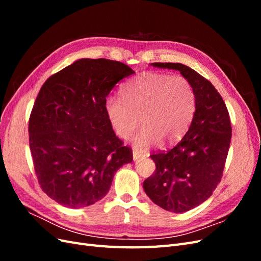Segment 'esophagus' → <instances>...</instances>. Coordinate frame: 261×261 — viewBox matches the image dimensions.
I'll list each match as a JSON object with an SVG mask.
<instances>
[{"label":"esophagus","instance_id":"obj_1","mask_svg":"<svg viewBox=\"0 0 261 261\" xmlns=\"http://www.w3.org/2000/svg\"><path fill=\"white\" fill-rule=\"evenodd\" d=\"M143 155H144V153L137 151V150H134V151H133V159H134V161H137L139 158H141Z\"/></svg>","mask_w":261,"mask_h":261}]
</instances>
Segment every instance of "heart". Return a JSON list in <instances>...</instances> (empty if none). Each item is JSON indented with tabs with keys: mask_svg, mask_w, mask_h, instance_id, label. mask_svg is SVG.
I'll return each instance as SVG.
<instances>
[{
	"mask_svg": "<svg viewBox=\"0 0 261 261\" xmlns=\"http://www.w3.org/2000/svg\"><path fill=\"white\" fill-rule=\"evenodd\" d=\"M123 99L109 96L105 109L112 129L118 137L134 134V148L146 150L161 140L172 144L178 140L192 123L197 97L193 84L186 77L145 72L124 86Z\"/></svg>",
	"mask_w": 261,
	"mask_h": 261,
	"instance_id": "obj_1",
	"label": "heart"
}]
</instances>
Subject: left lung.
I'll return each instance as SVG.
<instances>
[{
	"label": "left lung",
	"mask_w": 261,
	"mask_h": 261,
	"mask_svg": "<svg viewBox=\"0 0 261 261\" xmlns=\"http://www.w3.org/2000/svg\"><path fill=\"white\" fill-rule=\"evenodd\" d=\"M151 65L178 70L196 91V111L185 136L168 151L150 155L155 171L144 181L155 204L180 213L206 201L220 183L232 137L230 116L217 89L193 68L180 63Z\"/></svg>",
	"instance_id": "8db88e82"
}]
</instances>
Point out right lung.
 I'll return each mask as SVG.
<instances>
[{
  "label": "right lung",
  "instance_id": "1",
  "mask_svg": "<svg viewBox=\"0 0 261 261\" xmlns=\"http://www.w3.org/2000/svg\"><path fill=\"white\" fill-rule=\"evenodd\" d=\"M134 70L107 59H81L49 77L29 118V147L42 191L67 208L108 194L116 171L133 161L107 117L108 94Z\"/></svg>",
  "mask_w": 261,
  "mask_h": 261
}]
</instances>
